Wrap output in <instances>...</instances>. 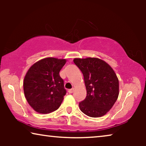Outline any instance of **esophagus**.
Returning <instances> with one entry per match:
<instances>
[{
    "label": "esophagus",
    "instance_id": "1",
    "mask_svg": "<svg viewBox=\"0 0 146 146\" xmlns=\"http://www.w3.org/2000/svg\"><path fill=\"white\" fill-rule=\"evenodd\" d=\"M74 88H72V89H70V90H68V92L69 93H72L73 92H74Z\"/></svg>",
    "mask_w": 146,
    "mask_h": 146
}]
</instances>
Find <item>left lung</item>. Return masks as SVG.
<instances>
[{"label":"left lung","instance_id":"1","mask_svg":"<svg viewBox=\"0 0 146 146\" xmlns=\"http://www.w3.org/2000/svg\"><path fill=\"white\" fill-rule=\"evenodd\" d=\"M74 62L83 74L86 88V97L79 103L80 109L90 117L103 116L119 95V80L115 72L98 58H74Z\"/></svg>","mask_w":146,"mask_h":146}]
</instances>
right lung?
<instances>
[{
	"mask_svg": "<svg viewBox=\"0 0 146 146\" xmlns=\"http://www.w3.org/2000/svg\"><path fill=\"white\" fill-rule=\"evenodd\" d=\"M66 59L46 58L31 66L23 82L29 105L40 113H48L60 106L66 90L59 72Z\"/></svg>",
	"mask_w": 146,
	"mask_h": 146,
	"instance_id": "obj_1",
	"label": "right lung"
}]
</instances>
